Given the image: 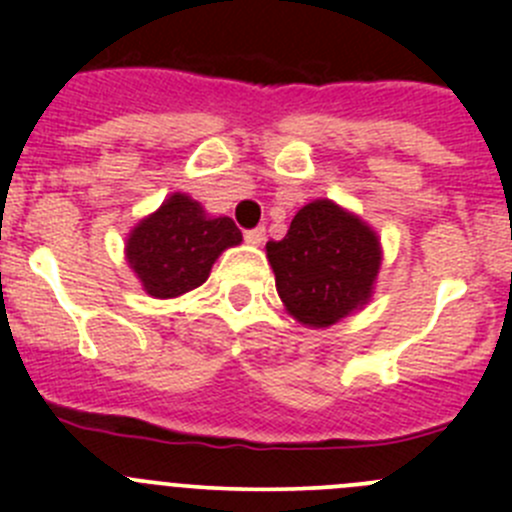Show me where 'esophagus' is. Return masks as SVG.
<instances>
[{
  "label": "esophagus",
  "mask_w": 512,
  "mask_h": 512,
  "mask_svg": "<svg viewBox=\"0 0 512 512\" xmlns=\"http://www.w3.org/2000/svg\"><path fill=\"white\" fill-rule=\"evenodd\" d=\"M245 242H247V245H252V247L262 245V242H265V227H255V230H247L245 232Z\"/></svg>",
  "instance_id": "esophagus-1"
}]
</instances>
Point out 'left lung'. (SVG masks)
Wrapping results in <instances>:
<instances>
[{"instance_id":"left-lung-1","label":"left lung","mask_w":512,"mask_h":512,"mask_svg":"<svg viewBox=\"0 0 512 512\" xmlns=\"http://www.w3.org/2000/svg\"><path fill=\"white\" fill-rule=\"evenodd\" d=\"M265 250L287 314L309 329L364 309L384 257L374 227L329 198L299 208L287 235Z\"/></svg>"}]
</instances>
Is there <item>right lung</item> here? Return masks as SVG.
<instances>
[{"mask_svg":"<svg viewBox=\"0 0 512 512\" xmlns=\"http://www.w3.org/2000/svg\"><path fill=\"white\" fill-rule=\"evenodd\" d=\"M240 242L230 218L205 213L188 193H173L128 232L126 262L148 297L173 299L203 285L215 260Z\"/></svg>","mask_w":512,"mask_h":512,"instance_id":"add662e5","label":"right lung"}]
</instances>
